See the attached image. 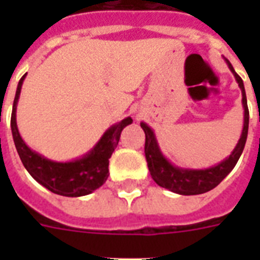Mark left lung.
<instances>
[{
  "label": "left lung",
  "mask_w": 260,
  "mask_h": 260,
  "mask_svg": "<svg viewBox=\"0 0 260 260\" xmlns=\"http://www.w3.org/2000/svg\"><path fill=\"white\" fill-rule=\"evenodd\" d=\"M226 64L235 75L236 82L239 83V87L242 90V104L244 109V124H243L242 136L239 139L238 144L231 152L228 158H225L222 162L217 163L216 166L208 167V169H182V167L174 166L173 163L162 154L159 148L158 140L155 136L154 131L151 129L146 122H140V126L146 134V146H144V152H146L147 165L150 170L151 177L159 186L165 189H169L173 193L182 194V196H194V194H202L214 189L224 178L234 170L236 166L240 155H242L244 146H246L247 135H248V121H250V113H248V106H247L246 90H244V83L243 79L236 74L234 67L226 60Z\"/></svg>",
  "instance_id": "left-lung-1"
}]
</instances>
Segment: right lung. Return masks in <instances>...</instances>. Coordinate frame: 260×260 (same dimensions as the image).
<instances>
[{
    "label": "right lung",
    "instance_id": "1",
    "mask_svg": "<svg viewBox=\"0 0 260 260\" xmlns=\"http://www.w3.org/2000/svg\"><path fill=\"white\" fill-rule=\"evenodd\" d=\"M26 74L22 75L16 90L13 101L10 128L13 135L14 146L26 171L35 181L44 186L46 189L64 197H82L93 193L100 186L105 183L109 175V158L117 147L121 131L132 124V118L126 117L105 131L97 144L83 156L70 162H55L44 158L36 151L30 150L20 136L16 121V109L21 86Z\"/></svg>",
    "mask_w": 260,
    "mask_h": 260
}]
</instances>
